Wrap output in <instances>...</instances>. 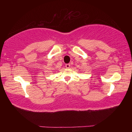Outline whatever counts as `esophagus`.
Segmentation results:
<instances>
[{
	"label": "esophagus",
	"mask_w": 132,
	"mask_h": 132,
	"mask_svg": "<svg viewBox=\"0 0 132 132\" xmlns=\"http://www.w3.org/2000/svg\"><path fill=\"white\" fill-rule=\"evenodd\" d=\"M65 66H66V68H70V64H66Z\"/></svg>",
	"instance_id": "1"
}]
</instances>
